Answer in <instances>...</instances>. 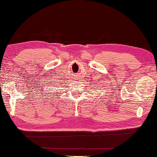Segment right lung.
Wrapping results in <instances>:
<instances>
[{
	"instance_id": "1",
	"label": "right lung",
	"mask_w": 157,
	"mask_h": 157,
	"mask_svg": "<svg viewBox=\"0 0 157 157\" xmlns=\"http://www.w3.org/2000/svg\"><path fill=\"white\" fill-rule=\"evenodd\" d=\"M50 94V93H49V94Z\"/></svg>"
}]
</instances>
